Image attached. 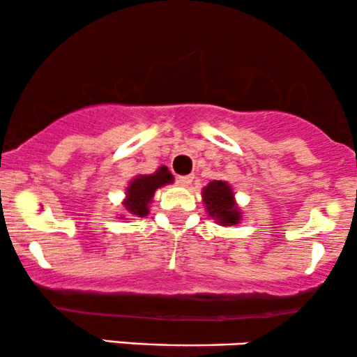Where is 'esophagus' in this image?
I'll list each match as a JSON object with an SVG mask.
<instances>
[{"instance_id":"esophagus-1","label":"esophagus","mask_w":357,"mask_h":357,"mask_svg":"<svg viewBox=\"0 0 357 357\" xmlns=\"http://www.w3.org/2000/svg\"><path fill=\"white\" fill-rule=\"evenodd\" d=\"M177 182H178L182 187H188L192 182H194V177H192V175H182V177L177 178Z\"/></svg>"}]
</instances>
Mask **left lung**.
I'll return each mask as SVG.
<instances>
[{"label": "left lung", "instance_id": "obj_1", "mask_svg": "<svg viewBox=\"0 0 357 357\" xmlns=\"http://www.w3.org/2000/svg\"><path fill=\"white\" fill-rule=\"evenodd\" d=\"M205 207L208 215L219 220L222 225H236L241 220V212L234 202V194L230 187L222 180H213L202 190Z\"/></svg>", "mask_w": 357, "mask_h": 357}]
</instances>
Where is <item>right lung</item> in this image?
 <instances>
[{
    "mask_svg": "<svg viewBox=\"0 0 357 357\" xmlns=\"http://www.w3.org/2000/svg\"><path fill=\"white\" fill-rule=\"evenodd\" d=\"M174 177L167 167H162L160 170L152 175H140L130 183L127 190V200L123 205L127 212L133 217H145L149 213V202L152 200L158 187L170 183Z\"/></svg>",
    "mask_w": 357,
    "mask_h": 357,
    "instance_id": "right-lung-1",
    "label": "right lung"
}]
</instances>
